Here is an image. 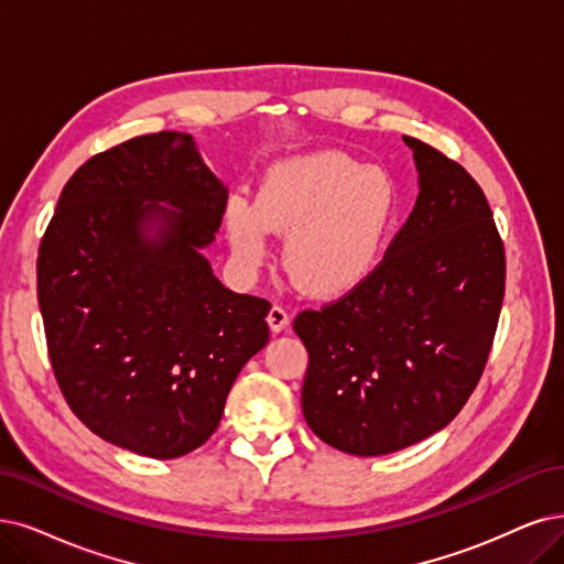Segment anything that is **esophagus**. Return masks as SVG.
I'll return each instance as SVG.
<instances>
[{
    "label": "esophagus",
    "mask_w": 564,
    "mask_h": 564,
    "mask_svg": "<svg viewBox=\"0 0 564 564\" xmlns=\"http://www.w3.org/2000/svg\"><path fill=\"white\" fill-rule=\"evenodd\" d=\"M267 323H269L271 332H283V329L288 327V323H290V314H288V311H285L283 306L274 304V306H271V308H269V316H267Z\"/></svg>",
    "instance_id": "34e87169"
}]
</instances>
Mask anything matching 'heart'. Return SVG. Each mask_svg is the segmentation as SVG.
I'll return each mask as SVG.
<instances>
[{"label": "heart", "mask_w": 564, "mask_h": 564, "mask_svg": "<svg viewBox=\"0 0 564 564\" xmlns=\"http://www.w3.org/2000/svg\"><path fill=\"white\" fill-rule=\"evenodd\" d=\"M400 220V187L381 166L339 151L276 162L258 202L232 195L225 227L241 269L269 258V229L288 235L285 267L316 297H341L381 267Z\"/></svg>", "instance_id": "heart-1"}]
</instances>
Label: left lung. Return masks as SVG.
<instances>
[{"mask_svg": "<svg viewBox=\"0 0 564 564\" xmlns=\"http://www.w3.org/2000/svg\"><path fill=\"white\" fill-rule=\"evenodd\" d=\"M404 143L421 193L377 274L293 323L308 350V427L362 457L423 442L460 413L505 300V243L481 185L432 145Z\"/></svg>", "mask_w": 564, "mask_h": 564, "instance_id": "left-lung-1", "label": "left lung"}]
</instances>
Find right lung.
<instances>
[{
  "mask_svg": "<svg viewBox=\"0 0 564 564\" xmlns=\"http://www.w3.org/2000/svg\"><path fill=\"white\" fill-rule=\"evenodd\" d=\"M225 206L183 132L122 141L62 187L39 246V308L57 386L101 440L158 460L199 448L267 346L271 304L227 290L199 253Z\"/></svg>",
  "mask_w": 564,
  "mask_h": 564,
  "instance_id": "add662e5",
  "label": "right lung"
}]
</instances>
